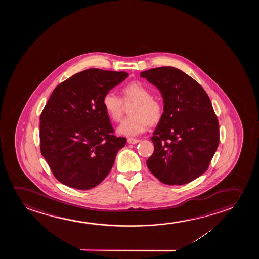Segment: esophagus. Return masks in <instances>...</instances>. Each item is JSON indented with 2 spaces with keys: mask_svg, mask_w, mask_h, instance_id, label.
Masks as SVG:
<instances>
[{
  "mask_svg": "<svg viewBox=\"0 0 259 259\" xmlns=\"http://www.w3.org/2000/svg\"><path fill=\"white\" fill-rule=\"evenodd\" d=\"M140 142V140L138 139H134V138H128L127 142L128 143H130V144H135V143H138Z\"/></svg>",
  "mask_w": 259,
  "mask_h": 259,
  "instance_id": "esophagus-1",
  "label": "esophagus"
}]
</instances>
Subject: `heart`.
Returning <instances> with one entry per match:
<instances>
[{
    "instance_id": "1",
    "label": "heart",
    "mask_w": 259,
    "mask_h": 259,
    "mask_svg": "<svg viewBox=\"0 0 259 259\" xmlns=\"http://www.w3.org/2000/svg\"><path fill=\"white\" fill-rule=\"evenodd\" d=\"M124 103L135 102L129 110L131 117L124 118L117 127L119 135L134 137L141 135L150 124H156L163 116V104L151 96V93L142 83L132 82L122 89ZM103 105L111 120L119 121L123 113V102L119 96L108 92L103 98Z\"/></svg>"
}]
</instances>
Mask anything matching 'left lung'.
Instances as JSON below:
<instances>
[{
	"instance_id": "8db88e82",
	"label": "left lung",
	"mask_w": 259,
	"mask_h": 259,
	"mask_svg": "<svg viewBox=\"0 0 259 259\" xmlns=\"http://www.w3.org/2000/svg\"><path fill=\"white\" fill-rule=\"evenodd\" d=\"M141 77L156 87L163 100L148 168L164 184H187L205 172L220 142L210 99L202 85L176 68H154Z\"/></svg>"
}]
</instances>
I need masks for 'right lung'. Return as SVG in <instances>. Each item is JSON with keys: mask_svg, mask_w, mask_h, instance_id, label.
Segmentation results:
<instances>
[{"mask_svg": "<svg viewBox=\"0 0 259 259\" xmlns=\"http://www.w3.org/2000/svg\"><path fill=\"white\" fill-rule=\"evenodd\" d=\"M127 77L88 69L54 89L39 117L40 152L61 183L87 190L110 172L126 138L112 135L103 98Z\"/></svg>", "mask_w": 259, "mask_h": 259, "instance_id": "right-lung-1", "label": "right lung"}]
</instances>
